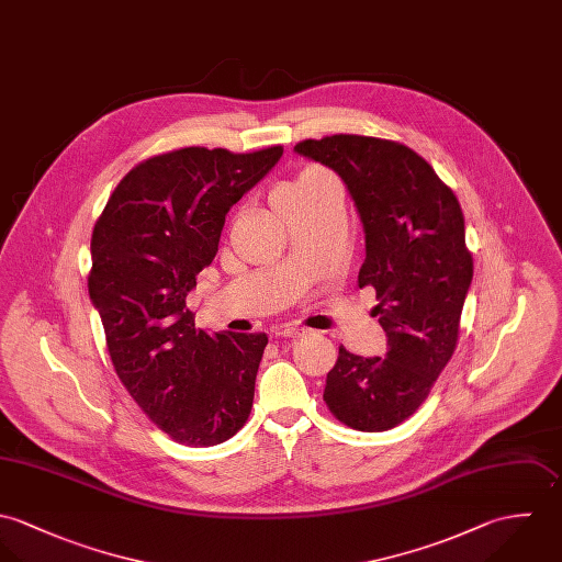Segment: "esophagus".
I'll use <instances>...</instances> for the list:
<instances>
[{"label":"esophagus","instance_id":"esophagus-1","mask_svg":"<svg viewBox=\"0 0 562 562\" xmlns=\"http://www.w3.org/2000/svg\"><path fill=\"white\" fill-rule=\"evenodd\" d=\"M311 330L308 328H302V326H293V324H286V326H280L278 328V337H286V338H300L304 337V335H308Z\"/></svg>","mask_w":562,"mask_h":562}]
</instances>
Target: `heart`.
Returning <instances> with one entry per match:
<instances>
[{"label":"heart","instance_id":"1","mask_svg":"<svg viewBox=\"0 0 562 562\" xmlns=\"http://www.w3.org/2000/svg\"><path fill=\"white\" fill-rule=\"evenodd\" d=\"M324 178H326V173H322V171H306V173H302L300 178H295L293 182H289V184H284V187H280V189L276 191V195H273L276 206L280 209V206H284L286 202H291L293 198L313 191Z\"/></svg>","mask_w":562,"mask_h":562}]
</instances>
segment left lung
<instances>
[{"mask_svg": "<svg viewBox=\"0 0 562 562\" xmlns=\"http://www.w3.org/2000/svg\"><path fill=\"white\" fill-rule=\"evenodd\" d=\"M295 151L335 169L358 209L367 256L358 286H373L386 356L342 345L324 402L347 428L384 432L430 395L456 351L473 278L464 217L448 184L411 147L375 136L306 138Z\"/></svg>", "mask_w": 562, "mask_h": 562, "instance_id": "8db88e82", "label": "left lung"}]
</instances>
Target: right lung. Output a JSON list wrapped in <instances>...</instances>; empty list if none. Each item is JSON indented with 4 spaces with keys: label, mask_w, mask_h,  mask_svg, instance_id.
Wrapping results in <instances>:
<instances>
[{
    "label": "right lung",
    "mask_w": 562,
    "mask_h": 562,
    "mask_svg": "<svg viewBox=\"0 0 562 562\" xmlns=\"http://www.w3.org/2000/svg\"><path fill=\"white\" fill-rule=\"evenodd\" d=\"M282 151L151 156L123 176L93 227L89 295L114 371L138 408L189 448L224 443L251 413L267 335H209L195 328L187 295L220 249L229 206Z\"/></svg>",
    "instance_id": "obj_1"
}]
</instances>
